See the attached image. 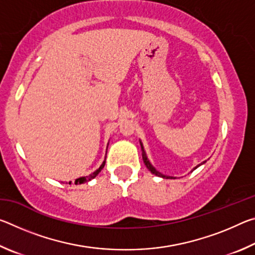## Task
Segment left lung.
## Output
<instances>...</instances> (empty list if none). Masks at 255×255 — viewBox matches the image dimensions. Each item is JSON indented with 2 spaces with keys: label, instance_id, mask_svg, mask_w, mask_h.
I'll return each mask as SVG.
<instances>
[{
  "label": "left lung",
  "instance_id": "8db88e82",
  "mask_svg": "<svg viewBox=\"0 0 255 255\" xmlns=\"http://www.w3.org/2000/svg\"><path fill=\"white\" fill-rule=\"evenodd\" d=\"M140 146H141V152H143V161H144V163H145V165H146V167H147V169L152 172L153 174H155V175H157V176H161V178H165V179H172V176H166V175H164V174H162V173H159L158 171H156L155 170V167L152 165V164L149 163V161L147 159V156H146V154H145V150H144V147H143V145H141V143H140ZM202 164V163H201ZM201 164H199V165H201ZM199 165H197L195 169L193 170H196L198 166ZM174 179V178H173Z\"/></svg>",
  "mask_w": 255,
  "mask_h": 255
}]
</instances>
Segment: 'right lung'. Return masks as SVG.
Returning a JSON list of instances; mask_svg holds the SVG:
<instances>
[{
    "mask_svg": "<svg viewBox=\"0 0 255 255\" xmlns=\"http://www.w3.org/2000/svg\"><path fill=\"white\" fill-rule=\"evenodd\" d=\"M105 164H106V161H103V163L101 164V166L99 167V169L97 170V171H94L92 174H90V175H88V176H84V178H80V179H76L75 180V184H81V183H83V182H86V181H90L91 179H94L96 178V176L100 173L101 172V170L103 169V167H105ZM72 183V181H70V182H68V184H71Z\"/></svg>",
    "mask_w": 255,
    "mask_h": 255,
    "instance_id": "right-lung-1",
    "label": "right lung"
}]
</instances>
